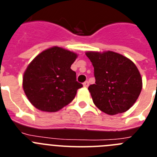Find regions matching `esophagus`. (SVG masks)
<instances>
[{"label":"esophagus","mask_w":157,"mask_h":157,"mask_svg":"<svg viewBox=\"0 0 157 157\" xmlns=\"http://www.w3.org/2000/svg\"><path fill=\"white\" fill-rule=\"evenodd\" d=\"M83 86H85V87H88V86H89V82H88V81H86L85 82L83 83Z\"/></svg>","instance_id":"1"}]
</instances>
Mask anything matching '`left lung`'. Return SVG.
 <instances>
[{
    "instance_id": "left-lung-1",
    "label": "left lung",
    "mask_w": 157,
    "mask_h": 157,
    "mask_svg": "<svg viewBox=\"0 0 157 157\" xmlns=\"http://www.w3.org/2000/svg\"><path fill=\"white\" fill-rule=\"evenodd\" d=\"M86 55L94 68L95 84L88 88L94 105L111 116L127 112L142 89V78L134 62L112 51H89Z\"/></svg>"
}]
</instances>
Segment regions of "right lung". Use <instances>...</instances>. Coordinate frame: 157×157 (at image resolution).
Here are the masks:
<instances>
[{
  "instance_id": "right-lung-1",
  "label": "right lung",
  "mask_w": 157,
  "mask_h": 157,
  "mask_svg": "<svg viewBox=\"0 0 157 157\" xmlns=\"http://www.w3.org/2000/svg\"><path fill=\"white\" fill-rule=\"evenodd\" d=\"M78 55L61 47L42 51L27 66L23 87L29 101L40 111L55 112L71 103L82 85L71 69Z\"/></svg>"
}]
</instances>
